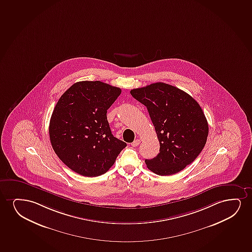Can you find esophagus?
<instances>
[{"label":"esophagus","instance_id":"obj_1","mask_svg":"<svg viewBox=\"0 0 252 252\" xmlns=\"http://www.w3.org/2000/svg\"><path fill=\"white\" fill-rule=\"evenodd\" d=\"M139 144H140V140H139V139H136V140L133 141V142L131 143V145H132L133 147H136V146H137Z\"/></svg>","mask_w":252,"mask_h":252}]
</instances>
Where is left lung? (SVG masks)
<instances>
[{
    "label": "left lung",
    "mask_w": 252,
    "mask_h": 252,
    "mask_svg": "<svg viewBox=\"0 0 252 252\" xmlns=\"http://www.w3.org/2000/svg\"><path fill=\"white\" fill-rule=\"evenodd\" d=\"M131 95L147 108L160 143L157 157L145 160L148 168L160 176L183 170L203 151L209 134L200 105L187 92L161 82L133 89Z\"/></svg>",
    "instance_id": "obj_1"
}]
</instances>
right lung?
<instances>
[{
	"label": "right lung",
	"instance_id": "right-lung-1",
	"mask_svg": "<svg viewBox=\"0 0 252 252\" xmlns=\"http://www.w3.org/2000/svg\"><path fill=\"white\" fill-rule=\"evenodd\" d=\"M121 93V89L103 82H78L56 103L49 138L56 155L75 173L103 174L126 146L113 136L107 120V110Z\"/></svg>",
	"mask_w": 252,
	"mask_h": 252
}]
</instances>
